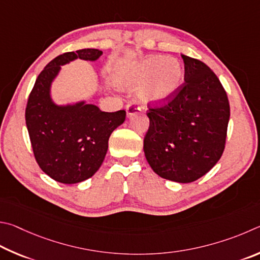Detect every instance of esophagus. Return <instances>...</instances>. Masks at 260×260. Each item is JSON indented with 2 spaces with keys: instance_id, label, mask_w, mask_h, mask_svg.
<instances>
[{
  "instance_id": "obj_1",
  "label": "esophagus",
  "mask_w": 260,
  "mask_h": 260,
  "mask_svg": "<svg viewBox=\"0 0 260 260\" xmlns=\"http://www.w3.org/2000/svg\"><path fill=\"white\" fill-rule=\"evenodd\" d=\"M140 111V107L138 106L137 103H130L127 104L126 106V116L127 117H131L135 114H137Z\"/></svg>"
}]
</instances>
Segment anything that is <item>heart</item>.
I'll use <instances>...</instances> for the list:
<instances>
[{"mask_svg":"<svg viewBox=\"0 0 260 260\" xmlns=\"http://www.w3.org/2000/svg\"><path fill=\"white\" fill-rule=\"evenodd\" d=\"M184 79V68L176 59L149 56L136 63L122 76L127 88L140 89L145 104H163L172 98Z\"/></svg>","mask_w":260,"mask_h":260,"instance_id":"b5f03b06","label":"heart"}]
</instances>
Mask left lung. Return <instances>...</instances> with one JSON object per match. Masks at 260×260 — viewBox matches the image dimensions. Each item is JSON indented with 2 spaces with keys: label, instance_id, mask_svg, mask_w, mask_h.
<instances>
[{
  "label": "left lung",
  "instance_id": "1",
  "mask_svg": "<svg viewBox=\"0 0 260 260\" xmlns=\"http://www.w3.org/2000/svg\"><path fill=\"white\" fill-rule=\"evenodd\" d=\"M185 83L168 103L148 104L144 152L155 174L192 183L210 171L225 149L230 103L219 79L206 63L181 54Z\"/></svg>",
  "mask_w": 260,
  "mask_h": 260
}]
</instances>
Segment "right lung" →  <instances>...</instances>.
Listing matches in <instances>:
<instances>
[{
    "mask_svg": "<svg viewBox=\"0 0 260 260\" xmlns=\"http://www.w3.org/2000/svg\"><path fill=\"white\" fill-rule=\"evenodd\" d=\"M98 49L65 52L40 73L27 102L25 118L31 148L41 169L62 184H76L92 177L107 153L109 136L125 120V111L102 112L84 102L58 106L50 86L60 66L74 59L94 61Z\"/></svg>",
    "mask_w": 260,
    "mask_h": 260,
    "instance_id": "add662e5",
    "label": "right lung"
}]
</instances>
